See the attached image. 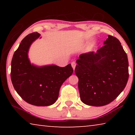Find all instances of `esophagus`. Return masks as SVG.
<instances>
[{"instance_id": "esophagus-1", "label": "esophagus", "mask_w": 135, "mask_h": 135, "mask_svg": "<svg viewBox=\"0 0 135 135\" xmlns=\"http://www.w3.org/2000/svg\"><path fill=\"white\" fill-rule=\"evenodd\" d=\"M76 64L74 62V61H73V62H71V66L73 68V70L75 69V68H76Z\"/></svg>"}]
</instances>
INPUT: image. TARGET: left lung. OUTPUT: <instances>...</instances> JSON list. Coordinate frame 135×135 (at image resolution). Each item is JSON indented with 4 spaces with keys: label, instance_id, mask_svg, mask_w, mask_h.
<instances>
[{
    "label": "left lung",
    "instance_id": "left-lung-1",
    "mask_svg": "<svg viewBox=\"0 0 135 135\" xmlns=\"http://www.w3.org/2000/svg\"><path fill=\"white\" fill-rule=\"evenodd\" d=\"M96 53L81 54L75 73L80 99L88 105L108 104L124 90L129 79L127 54L117 38L108 35Z\"/></svg>",
    "mask_w": 135,
    "mask_h": 135
}]
</instances>
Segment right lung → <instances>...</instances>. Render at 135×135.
<instances>
[{
  "instance_id": "obj_1",
  "label": "right lung",
  "mask_w": 135,
  "mask_h": 135,
  "mask_svg": "<svg viewBox=\"0 0 135 135\" xmlns=\"http://www.w3.org/2000/svg\"><path fill=\"white\" fill-rule=\"evenodd\" d=\"M40 36L32 33L25 37L14 52L11 62V81L25 101L36 106H49L56 101L61 85L73 73L71 64L37 66L28 58L30 46ZM41 38V37H40Z\"/></svg>"
}]
</instances>
